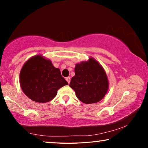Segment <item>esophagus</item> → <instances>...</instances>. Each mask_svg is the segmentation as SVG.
<instances>
[{
  "instance_id": "1",
  "label": "esophagus",
  "mask_w": 148,
  "mask_h": 148,
  "mask_svg": "<svg viewBox=\"0 0 148 148\" xmlns=\"http://www.w3.org/2000/svg\"><path fill=\"white\" fill-rule=\"evenodd\" d=\"M66 82H68V84H70V82H71V77H66Z\"/></svg>"
}]
</instances>
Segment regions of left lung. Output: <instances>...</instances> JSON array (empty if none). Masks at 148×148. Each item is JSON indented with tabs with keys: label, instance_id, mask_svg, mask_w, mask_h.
Masks as SVG:
<instances>
[{
	"label": "left lung",
	"instance_id": "1",
	"mask_svg": "<svg viewBox=\"0 0 148 148\" xmlns=\"http://www.w3.org/2000/svg\"><path fill=\"white\" fill-rule=\"evenodd\" d=\"M74 72L70 87L76 92L77 98L85 104L101 101L109 87L108 79L102 65L89 57L88 61L76 64Z\"/></svg>",
	"mask_w": 148,
	"mask_h": 148
}]
</instances>
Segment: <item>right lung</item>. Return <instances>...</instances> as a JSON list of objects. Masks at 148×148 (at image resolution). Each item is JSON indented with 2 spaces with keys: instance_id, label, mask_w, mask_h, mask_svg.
Here are the masks:
<instances>
[{
  "instance_id": "1",
  "label": "right lung",
  "mask_w": 148,
  "mask_h": 148,
  "mask_svg": "<svg viewBox=\"0 0 148 148\" xmlns=\"http://www.w3.org/2000/svg\"><path fill=\"white\" fill-rule=\"evenodd\" d=\"M19 83L25 95L39 103L51 101L61 87L69 84L60 70L42 55L32 57L25 62L20 71Z\"/></svg>"
}]
</instances>
